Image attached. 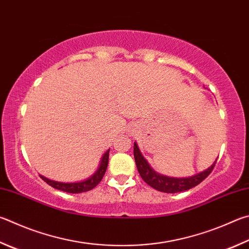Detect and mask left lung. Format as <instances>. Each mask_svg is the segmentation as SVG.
Returning <instances> with one entry per match:
<instances>
[{
    "mask_svg": "<svg viewBox=\"0 0 249 249\" xmlns=\"http://www.w3.org/2000/svg\"><path fill=\"white\" fill-rule=\"evenodd\" d=\"M134 158L135 162H136L137 170L139 172L142 178L146 182L148 185H150L152 188L157 189L159 192L174 194L187 191L193 187L197 186L200 184L203 179H205L208 175H209L212 170H213L215 162L211 166H209L207 170L200 172V173L195 174L191 178H170V176H165L157 173V172L151 169L149 165L147 160L144 159L143 156L140 152L137 143H134Z\"/></svg>",
    "mask_w": 249,
    "mask_h": 249,
    "instance_id": "obj_1",
    "label": "left lung"
}]
</instances>
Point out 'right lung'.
<instances>
[{"instance_id":"obj_1","label":"right lung","mask_w":249,"mask_h":249,"mask_svg":"<svg viewBox=\"0 0 249 249\" xmlns=\"http://www.w3.org/2000/svg\"><path fill=\"white\" fill-rule=\"evenodd\" d=\"M109 152H110V149L105 153V155H103L98 170L94 172L90 178H88L85 180H81V182L62 183V182H56V180L49 179L42 175H40V178H41L48 185H50V186H52L53 188L58 189V191H62V192H66L71 194H79V193L91 191L92 188L96 187L97 185L101 182L102 178L106 174L107 163H109Z\"/></svg>"}]
</instances>
